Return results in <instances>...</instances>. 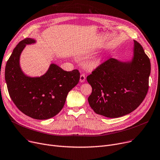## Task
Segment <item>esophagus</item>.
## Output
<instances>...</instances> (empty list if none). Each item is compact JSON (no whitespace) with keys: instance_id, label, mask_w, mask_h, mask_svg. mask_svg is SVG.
<instances>
[{"instance_id":"34e87169","label":"esophagus","mask_w":160,"mask_h":160,"mask_svg":"<svg viewBox=\"0 0 160 160\" xmlns=\"http://www.w3.org/2000/svg\"><path fill=\"white\" fill-rule=\"evenodd\" d=\"M85 80H86L85 74H81L80 77V82H83Z\"/></svg>"}]
</instances>
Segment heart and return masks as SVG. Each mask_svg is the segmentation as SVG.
Listing matches in <instances>:
<instances>
[{
	"mask_svg": "<svg viewBox=\"0 0 160 160\" xmlns=\"http://www.w3.org/2000/svg\"><path fill=\"white\" fill-rule=\"evenodd\" d=\"M100 60H97V59H94V60H89L87 63L88 67L91 69H94L97 68V67L100 65Z\"/></svg>",
	"mask_w": 160,
	"mask_h": 160,
	"instance_id": "1",
	"label": "heart"
}]
</instances>
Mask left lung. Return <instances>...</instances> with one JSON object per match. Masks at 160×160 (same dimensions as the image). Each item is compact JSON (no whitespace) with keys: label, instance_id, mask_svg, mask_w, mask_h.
I'll list each match as a JSON object with an SVG mask.
<instances>
[{"label":"left lung","instance_id":"8db88e82","mask_svg":"<svg viewBox=\"0 0 160 160\" xmlns=\"http://www.w3.org/2000/svg\"><path fill=\"white\" fill-rule=\"evenodd\" d=\"M150 62L143 48L133 40L130 60L110 58L87 77L92 87L90 107L98 115L117 118L132 112L141 104L148 89Z\"/></svg>","mask_w":160,"mask_h":160}]
</instances>
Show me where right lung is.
I'll return each instance as SVG.
<instances>
[{
  "mask_svg": "<svg viewBox=\"0 0 160 160\" xmlns=\"http://www.w3.org/2000/svg\"><path fill=\"white\" fill-rule=\"evenodd\" d=\"M37 41L27 38L15 47L5 68V80L13 103L24 114L45 120L56 115L63 108L69 92L78 84L80 72L65 71L55 63L50 65L41 77H32L21 67L20 58L27 45Z\"/></svg>",
  "mask_w": 160,
  "mask_h": 160,
  "instance_id": "1",
  "label": "right lung"
}]
</instances>
